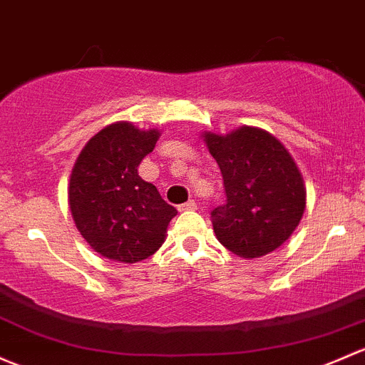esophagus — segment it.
<instances>
[{"mask_svg": "<svg viewBox=\"0 0 365 365\" xmlns=\"http://www.w3.org/2000/svg\"><path fill=\"white\" fill-rule=\"evenodd\" d=\"M178 210L180 212H194V210H197V205H195V201H187L180 205Z\"/></svg>", "mask_w": 365, "mask_h": 365, "instance_id": "34e87169", "label": "esophagus"}]
</instances>
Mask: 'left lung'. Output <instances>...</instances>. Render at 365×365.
I'll return each instance as SVG.
<instances>
[{"label":"left lung","mask_w":365,"mask_h":365,"mask_svg":"<svg viewBox=\"0 0 365 365\" xmlns=\"http://www.w3.org/2000/svg\"><path fill=\"white\" fill-rule=\"evenodd\" d=\"M201 136L227 195L212 212L217 240L243 259L274 252L292 236L306 208L304 180L294 157L278 138L252 125Z\"/></svg>","instance_id":"left-lung-1"}]
</instances>
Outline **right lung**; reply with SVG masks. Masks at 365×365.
Returning <instances> with one entry per match:
<instances>
[{"label":"right lung","mask_w":365,"mask_h":365,"mask_svg":"<svg viewBox=\"0 0 365 365\" xmlns=\"http://www.w3.org/2000/svg\"><path fill=\"white\" fill-rule=\"evenodd\" d=\"M159 129L113 122L78 153L68 183V205L89 247L115 262H141L163 247L176 210L138 166L159 140Z\"/></svg>","instance_id":"right-lung-1"}]
</instances>
